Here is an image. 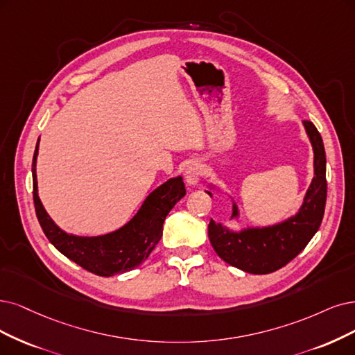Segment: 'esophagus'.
I'll return each instance as SVG.
<instances>
[{"instance_id": "1", "label": "esophagus", "mask_w": 355, "mask_h": 355, "mask_svg": "<svg viewBox=\"0 0 355 355\" xmlns=\"http://www.w3.org/2000/svg\"><path fill=\"white\" fill-rule=\"evenodd\" d=\"M203 175V166L199 161H193L190 162L187 166H186V171H184V178L186 181L189 182V184L194 186L198 184V182L200 181Z\"/></svg>"}]
</instances>
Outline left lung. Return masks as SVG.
Listing matches in <instances>:
<instances>
[{"label":"left lung","instance_id":"obj_1","mask_svg":"<svg viewBox=\"0 0 355 355\" xmlns=\"http://www.w3.org/2000/svg\"><path fill=\"white\" fill-rule=\"evenodd\" d=\"M306 133L314 153V177L300 211L279 224L263 228H244L235 232L214 219L209 222V240L216 254L228 265L254 275L281 269L304 250L318 232L326 205V155L322 136L313 123L304 121ZM212 198L211 191H206ZM239 207L232 205V216Z\"/></svg>","mask_w":355,"mask_h":355}]
</instances>
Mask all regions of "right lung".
<instances>
[{
	"label": "right lung",
	"instance_id": "right-lung-1",
	"mask_svg": "<svg viewBox=\"0 0 355 355\" xmlns=\"http://www.w3.org/2000/svg\"><path fill=\"white\" fill-rule=\"evenodd\" d=\"M37 150L39 140L32 162L33 202L39 224L49 243L60 253L99 277H114L141 265L159 243L166 215L186 196L182 177L171 178L148 196L139 212L120 230L98 237H78L62 231L49 218L39 199L36 181Z\"/></svg>",
	"mask_w": 355,
	"mask_h": 355
}]
</instances>
